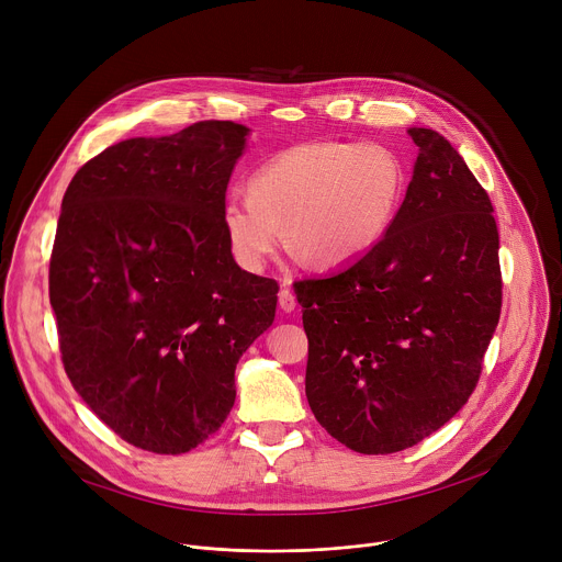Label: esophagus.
<instances>
[{
  "mask_svg": "<svg viewBox=\"0 0 562 562\" xmlns=\"http://www.w3.org/2000/svg\"><path fill=\"white\" fill-rule=\"evenodd\" d=\"M278 302H280V308L284 311V313H291L293 308H295V295L291 293V289H289V282L284 280L282 282V289H280V293H278Z\"/></svg>",
  "mask_w": 562,
  "mask_h": 562,
  "instance_id": "esophagus-1",
  "label": "esophagus"
}]
</instances>
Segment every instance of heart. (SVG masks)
Here are the masks:
<instances>
[{
	"instance_id": "b5f03b06",
	"label": "heart",
	"mask_w": 562,
	"mask_h": 562,
	"mask_svg": "<svg viewBox=\"0 0 562 562\" xmlns=\"http://www.w3.org/2000/svg\"><path fill=\"white\" fill-rule=\"evenodd\" d=\"M407 193V167L378 142L319 139L280 150L228 198L222 228L233 260L262 271L282 245L317 267H345L375 249Z\"/></svg>"
}]
</instances>
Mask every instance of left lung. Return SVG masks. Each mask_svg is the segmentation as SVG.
<instances>
[{
	"instance_id": "obj_1",
	"label": "left lung",
	"mask_w": 562,
	"mask_h": 562,
	"mask_svg": "<svg viewBox=\"0 0 562 562\" xmlns=\"http://www.w3.org/2000/svg\"><path fill=\"white\" fill-rule=\"evenodd\" d=\"M414 178L382 243L293 284L315 420L358 453H395L449 423L498 327L503 276L487 191L431 128H409Z\"/></svg>"
}]
</instances>
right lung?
I'll use <instances>...</instances> for the list:
<instances>
[{
	"label": "right lung",
	"instance_id": "add662e5",
	"mask_svg": "<svg viewBox=\"0 0 562 562\" xmlns=\"http://www.w3.org/2000/svg\"><path fill=\"white\" fill-rule=\"evenodd\" d=\"M249 128L195 122L109 146L70 180L48 295L64 371L122 440L187 453L235 403V364L265 334L278 282L239 269L222 206Z\"/></svg>",
	"mask_w": 562,
	"mask_h": 562
}]
</instances>
